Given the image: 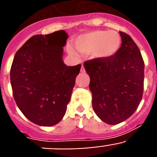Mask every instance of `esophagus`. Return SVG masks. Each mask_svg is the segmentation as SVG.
Here are the masks:
<instances>
[{"mask_svg": "<svg viewBox=\"0 0 157 157\" xmlns=\"http://www.w3.org/2000/svg\"><path fill=\"white\" fill-rule=\"evenodd\" d=\"M81 72H82V73H84V72H85V68H84V67H83V65H82Z\"/></svg>", "mask_w": 157, "mask_h": 157, "instance_id": "34e87169", "label": "esophagus"}]
</instances>
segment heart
Segmentation results:
<instances>
[{
    "mask_svg": "<svg viewBox=\"0 0 157 157\" xmlns=\"http://www.w3.org/2000/svg\"><path fill=\"white\" fill-rule=\"evenodd\" d=\"M75 45L82 54H91L96 59H109L119 53L122 38L115 30H94L78 36Z\"/></svg>",
    "mask_w": 157,
    "mask_h": 157,
    "instance_id": "heart-1",
    "label": "heart"
}]
</instances>
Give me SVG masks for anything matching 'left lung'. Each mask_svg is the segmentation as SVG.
<instances>
[{
  "label": "left lung",
  "instance_id": "left-lung-1",
  "mask_svg": "<svg viewBox=\"0 0 157 157\" xmlns=\"http://www.w3.org/2000/svg\"><path fill=\"white\" fill-rule=\"evenodd\" d=\"M119 53L109 59L84 63L90 78L93 109L108 124L123 122L137 110L143 94L145 63L138 45L128 34L120 32Z\"/></svg>",
  "mask_w": 157,
  "mask_h": 157
}]
</instances>
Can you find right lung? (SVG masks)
Here are the masks:
<instances>
[{
    "instance_id": "1",
    "label": "right lung",
    "mask_w": 157,
    "mask_h": 157,
    "mask_svg": "<svg viewBox=\"0 0 157 157\" xmlns=\"http://www.w3.org/2000/svg\"><path fill=\"white\" fill-rule=\"evenodd\" d=\"M64 30L31 37L16 52L10 71L11 85L18 108L32 123L51 127L67 111L81 64L67 66Z\"/></svg>"
}]
</instances>
